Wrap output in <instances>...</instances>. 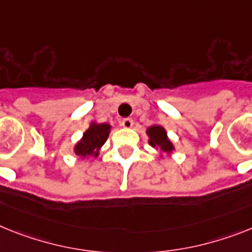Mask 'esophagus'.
I'll return each mask as SVG.
<instances>
[{
  "label": "esophagus",
  "instance_id": "34e87169",
  "mask_svg": "<svg viewBox=\"0 0 252 252\" xmlns=\"http://www.w3.org/2000/svg\"><path fill=\"white\" fill-rule=\"evenodd\" d=\"M122 126H124V128H126V129H129V128L133 126V120L129 119V118H126V119H124L122 122Z\"/></svg>",
  "mask_w": 252,
  "mask_h": 252
}]
</instances>
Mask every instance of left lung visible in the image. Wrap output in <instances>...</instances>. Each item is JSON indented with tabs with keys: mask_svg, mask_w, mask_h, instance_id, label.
<instances>
[{
	"mask_svg": "<svg viewBox=\"0 0 252 252\" xmlns=\"http://www.w3.org/2000/svg\"><path fill=\"white\" fill-rule=\"evenodd\" d=\"M146 133H147V136L150 138L149 143L152 147L158 149L161 152H165V154H172L173 150H174V146L166 136V130L161 126L154 124V126L147 128Z\"/></svg>",
	"mask_w": 252,
	"mask_h": 252,
	"instance_id": "obj_1",
	"label": "left lung"
}]
</instances>
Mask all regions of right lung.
I'll use <instances>...</instances> for the list:
<instances>
[{"label": "right lung", "instance_id": "add662e5", "mask_svg": "<svg viewBox=\"0 0 252 252\" xmlns=\"http://www.w3.org/2000/svg\"><path fill=\"white\" fill-rule=\"evenodd\" d=\"M111 126L107 123H91L90 128L83 133V137L77 145L74 146V152L79 158L92 156L97 158L100 154V149L106 142L110 134Z\"/></svg>", "mask_w": 252, "mask_h": 252}]
</instances>
